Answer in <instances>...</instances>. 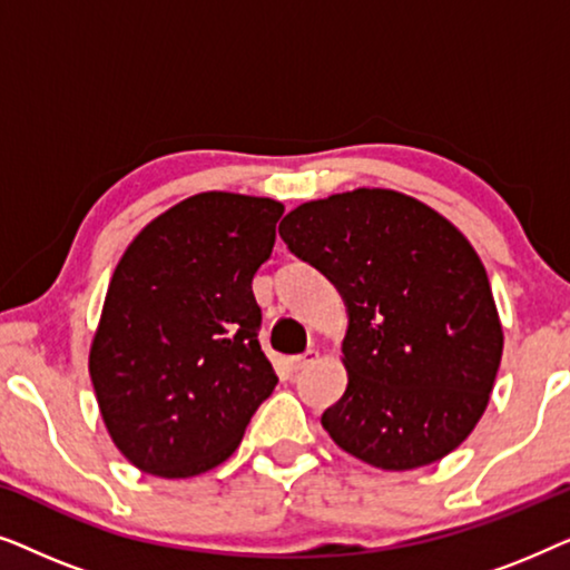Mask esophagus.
Instances as JSON below:
<instances>
[{
  "label": "esophagus",
  "instance_id": "obj_1",
  "mask_svg": "<svg viewBox=\"0 0 570 570\" xmlns=\"http://www.w3.org/2000/svg\"><path fill=\"white\" fill-rule=\"evenodd\" d=\"M318 361V350H306V353L303 355H295L293 357V368L295 371H303V368H308V365H314Z\"/></svg>",
  "mask_w": 570,
  "mask_h": 570
}]
</instances>
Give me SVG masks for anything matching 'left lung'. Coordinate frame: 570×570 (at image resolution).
<instances>
[{
    "instance_id": "1",
    "label": "left lung",
    "mask_w": 570,
    "mask_h": 570,
    "mask_svg": "<svg viewBox=\"0 0 570 570\" xmlns=\"http://www.w3.org/2000/svg\"><path fill=\"white\" fill-rule=\"evenodd\" d=\"M279 238L347 306V389L322 415L347 454L415 470L474 431L503 355L488 272L470 240L423 202L355 189L285 215Z\"/></svg>"
}]
</instances>
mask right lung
Segmentation results:
<instances>
[{"label": "right lung", "instance_id": "add662e5", "mask_svg": "<svg viewBox=\"0 0 570 570\" xmlns=\"http://www.w3.org/2000/svg\"><path fill=\"white\" fill-rule=\"evenodd\" d=\"M285 207L205 191L155 217L116 264L90 379L116 449L137 470L194 478L238 449L277 386L252 279Z\"/></svg>", "mask_w": 570, "mask_h": 570}]
</instances>
